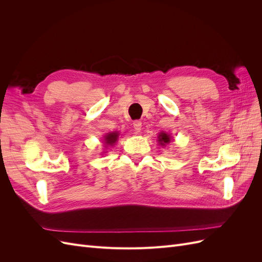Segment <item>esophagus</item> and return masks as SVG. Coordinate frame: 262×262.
Instances as JSON below:
<instances>
[{"label": "esophagus", "mask_w": 262, "mask_h": 262, "mask_svg": "<svg viewBox=\"0 0 262 262\" xmlns=\"http://www.w3.org/2000/svg\"><path fill=\"white\" fill-rule=\"evenodd\" d=\"M133 126H134V130H136V132L139 133L142 130V122L140 120L133 121Z\"/></svg>", "instance_id": "34e87169"}]
</instances>
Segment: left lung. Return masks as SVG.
<instances>
[{"label":"left lung","mask_w":262,"mask_h":262,"mask_svg":"<svg viewBox=\"0 0 262 262\" xmlns=\"http://www.w3.org/2000/svg\"><path fill=\"white\" fill-rule=\"evenodd\" d=\"M158 143H160L162 146H165L166 144H168L170 142V136L168 133H165V132H161L158 134Z\"/></svg>","instance_id":"obj_1"}]
</instances>
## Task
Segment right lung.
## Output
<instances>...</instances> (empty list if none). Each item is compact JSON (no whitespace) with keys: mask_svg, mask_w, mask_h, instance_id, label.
<instances>
[{"mask_svg":"<svg viewBox=\"0 0 262 262\" xmlns=\"http://www.w3.org/2000/svg\"><path fill=\"white\" fill-rule=\"evenodd\" d=\"M118 132H112V133H108L105 136V139H104V143L106 145H114L117 140H118Z\"/></svg>","mask_w":262,"mask_h":262,"instance_id":"1","label":"right lung"}]
</instances>
